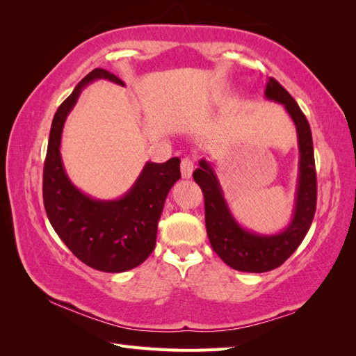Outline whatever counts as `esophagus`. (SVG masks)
Wrapping results in <instances>:
<instances>
[{"instance_id":"obj_1","label":"esophagus","mask_w":356,"mask_h":356,"mask_svg":"<svg viewBox=\"0 0 356 356\" xmlns=\"http://www.w3.org/2000/svg\"><path fill=\"white\" fill-rule=\"evenodd\" d=\"M193 170H195V163H193V160L190 159H182L181 160V175L182 178H191L193 175Z\"/></svg>"}]
</instances>
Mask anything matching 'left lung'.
<instances>
[{"mask_svg":"<svg viewBox=\"0 0 356 356\" xmlns=\"http://www.w3.org/2000/svg\"><path fill=\"white\" fill-rule=\"evenodd\" d=\"M264 96L268 101L282 104L297 129L298 184L294 213L286 227L276 234H260L243 229L233 217L220 181L208 161L202 159L200 168L193 174L203 191L204 222L212 250L234 270L250 273L268 272L284 264L305 239L316 209L315 156L307 118L293 96L272 77L267 80Z\"/></svg>","mask_w":356,"mask_h":356,"instance_id":"8db88e82","label":"left lung"}]
</instances>
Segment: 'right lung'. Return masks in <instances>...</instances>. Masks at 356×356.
I'll return each instance as SVG.
<instances>
[{
	"label": "right lung",
	"mask_w": 356,
	"mask_h": 356,
	"mask_svg": "<svg viewBox=\"0 0 356 356\" xmlns=\"http://www.w3.org/2000/svg\"><path fill=\"white\" fill-rule=\"evenodd\" d=\"M99 79L124 86L117 75L96 68L60 104L50 129L42 200L51 227L80 261L101 272L122 273L144 263L153 252L168 193L181 178V160L147 161L135 184L115 200L93 199L75 187L60 157L63 124L81 90Z\"/></svg>",
	"instance_id": "right-lung-1"
}]
</instances>
